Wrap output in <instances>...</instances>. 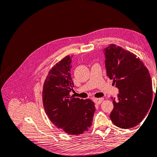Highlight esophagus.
I'll return each instance as SVG.
<instances>
[{
    "label": "esophagus",
    "mask_w": 157,
    "mask_h": 157,
    "mask_svg": "<svg viewBox=\"0 0 157 157\" xmlns=\"http://www.w3.org/2000/svg\"><path fill=\"white\" fill-rule=\"evenodd\" d=\"M94 101L96 104H100L103 101V98H95Z\"/></svg>",
    "instance_id": "34e87169"
}]
</instances>
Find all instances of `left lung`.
I'll use <instances>...</instances> for the list:
<instances>
[{
    "mask_svg": "<svg viewBox=\"0 0 157 157\" xmlns=\"http://www.w3.org/2000/svg\"><path fill=\"white\" fill-rule=\"evenodd\" d=\"M107 75L119 90L110 118L113 124L128 129L140 123L151 105V78L139 58L120 46L110 44L104 48Z\"/></svg>",
    "mask_w": 157,
    "mask_h": 157,
    "instance_id": "left-lung-1",
    "label": "left lung"
}]
</instances>
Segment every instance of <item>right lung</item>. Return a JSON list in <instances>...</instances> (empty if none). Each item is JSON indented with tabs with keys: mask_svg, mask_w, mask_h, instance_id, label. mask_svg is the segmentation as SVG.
I'll return each mask as SVG.
<instances>
[{
	"mask_svg": "<svg viewBox=\"0 0 157 157\" xmlns=\"http://www.w3.org/2000/svg\"><path fill=\"white\" fill-rule=\"evenodd\" d=\"M71 58L66 56L49 71L42 90V102L53 124L67 134L78 136L91 126L96 107L89 99L70 96L73 82Z\"/></svg>",
	"mask_w": 157,
	"mask_h": 157,
	"instance_id": "right-lung-1",
	"label": "right lung"
}]
</instances>
